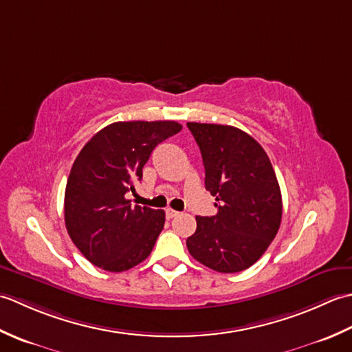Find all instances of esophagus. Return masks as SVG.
Instances as JSON below:
<instances>
[{
    "label": "esophagus",
    "instance_id": "34e87169",
    "mask_svg": "<svg viewBox=\"0 0 352 352\" xmlns=\"http://www.w3.org/2000/svg\"><path fill=\"white\" fill-rule=\"evenodd\" d=\"M166 216H168L169 219H172V218H175V216H178V212L177 210H172V208H168Z\"/></svg>",
    "mask_w": 352,
    "mask_h": 352
}]
</instances>
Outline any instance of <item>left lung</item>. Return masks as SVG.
I'll use <instances>...</instances> for the list:
<instances>
[{"instance_id": "8db88e82", "label": "left lung", "mask_w": 352, "mask_h": 352, "mask_svg": "<svg viewBox=\"0 0 352 352\" xmlns=\"http://www.w3.org/2000/svg\"><path fill=\"white\" fill-rule=\"evenodd\" d=\"M203 155L206 189L216 198L214 216H197L186 245L190 256L216 272L252 266L278 233L283 201L265 149L231 125L188 122Z\"/></svg>"}]
</instances>
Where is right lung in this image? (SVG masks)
Returning <instances> with one entry per match:
<instances>
[{"label":"right lung","mask_w":352,"mask_h":352,"mask_svg":"<svg viewBox=\"0 0 352 352\" xmlns=\"http://www.w3.org/2000/svg\"><path fill=\"white\" fill-rule=\"evenodd\" d=\"M182 129L175 121L113 122L77 155L65 190V223L92 265L122 272L151 254L164 212L131 206L126 193L142 180L153 149Z\"/></svg>","instance_id":"obj_1"}]
</instances>
